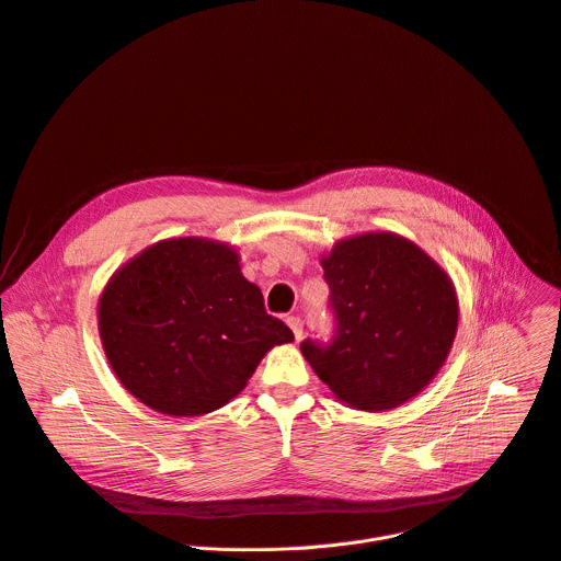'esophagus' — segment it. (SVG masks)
Listing matches in <instances>:
<instances>
[{
    "instance_id": "1",
    "label": "esophagus",
    "mask_w": 561,
    "mask_h": 561,
    "mask_svg": "<svg viewBox=\"0 0 561 561\" xmlns=\"http://www.w3.org/2000/svg\"><path fill=\"white\" fill-rule=\"evenodd\" d=\"M286 324L293 329L295 340H301V335H304V322H301L297 316H288V318H286Z\"/></svg>"
}]
</instances>
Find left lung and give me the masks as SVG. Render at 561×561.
<instances>
[{"instance_id":"8db88e82","label":"left lung","mask_w":561,"mask_h":561,"mask_svg":"<svg viewBox=\"0 0 561 561\" xmlns=\"http://www.w3.org/2000/svg\"><path fill=\"white\" fill-rule=\"evenodd\" d=\"M331 342L307 337L304 358L348 407L393 410L443 367L458 324L451 279L412 241L369 232L322 260Z\"/></svg>"}]
</instances>
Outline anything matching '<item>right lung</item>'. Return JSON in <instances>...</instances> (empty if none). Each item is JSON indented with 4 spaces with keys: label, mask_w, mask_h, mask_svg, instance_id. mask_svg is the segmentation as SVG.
Instances as JSON below:
<instances>
[{
    "label": "right lung",
    "mask_w": 561,
    "mask_h": 561,
    "mask_svg": "<svg viewBox=\"0 0 561 561\" xmlns=\"http://www.w3.org/2000/svg\"><path fill=\"white\" fill-rule=\"evenodd\" d=\"M98 327L125 389L168 416L219 410L268 348L293 342L237 252L196 237L154 243L125 264L100 297Z\"/></svg>",
    "instance_id": "add662e5"
}]
</instances>
